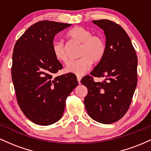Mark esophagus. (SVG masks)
Returning a JSON list of instances; mask_svg holds the SVG:
<instances>
[{"label": "esophagus", "mask_w": 151, "mask_h": 151, "mask_svg": "<svg viewBox=\"0 0 151 151\" xmlns=\"http://www.w3.org/2000/svg\"><path fill=\"white\" fill-rule=\"evenodd\" d=\"M77 81H78V83L79 84H80V81H81V77L80 76H77Z\"/></svg>", "instance_id": "esophagus-1"}]
</instances>
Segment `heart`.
Here are the masks:
<instances>
[{"label": "heart", "instance_id": "b5f03b06", "mask_svg": "<svg viewBox=\"0 0 151 151\" xmlns=\"http://www.w3.org/2000/svg\"><path fill=\"white\" fill-rule=\"evenodd\" d=\"M67 37L71 40L80 43V59L72 61L65 67L67 73L83 75L91 67L92 62H100L104 57L106 45L104 39L98 35H93L91 30L81 26H77L67 32ZM52 51L55 59L66 64L68 62L65 43L60 40L52 42Z\"/></svg>", "mask_w": 151, "mask_h": 151}]
</instances>
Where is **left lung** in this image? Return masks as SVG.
Here are the masks:
<instances>
[{"label": "left lung", "instance_id": "8db88e82", "mask_svg": "<svg viewBox=\"0 0 151 151\" xmlns=\"http://www.w3.org/2000/svg\"><path fill=\"white\" fill-rule=\"evenodd\" d=\"M92 22L104 31L106 50L91 75L81 80L88 89L84 106L91 119L109 124L129 110L138 80V58L131 39L119 24L104 19ZM93 76L106 79L95 83Z\"/></svg>", "mask_w": 151, "mask_h": 151}]
</instances>
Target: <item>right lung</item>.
I'll return each mask as SVG.
<instances>
[{
  "label": "right lung",
  "mask_w": 151,
  "mask_h": 151,
  "mask_svg": "<svg viewBox=\"0 0 151 151\" xmlns=\"http://www.w3.org/2000/svg\"><path fill=\"white\" fill-rule=\"evenodd\" d=\"M70 25L37 22L14 46L11 74L17 101L25 116L37 125H51L61 119L66 99L78 84L74 74L54 77L62 69L52 51L54 37Z\"/></svg>",
  "instance_id": "add662e5"
}]
</instances>
